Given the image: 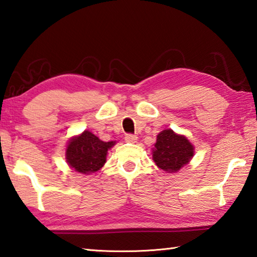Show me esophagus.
<instances>
[{
  "mask_svg": "<svg viewBox=\"0 0 257 257\" xmlns=\"http://www.w3.org/2000/svg\"><path fill=\"white\" fill-rule=\"evenodd\" d=\"M137 136L136 135H132V134H128V135H125V137H124V141L127 142V143H132V144H134V143H136L137 142Z\"/></svg>",
  "mask_w": 257,
  "mask_h": 257,
  "instance_id": "34e87169",
  "label": "esophagus"
}]
</instances>
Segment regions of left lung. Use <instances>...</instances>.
<instances>
[{"label": "left lung", "instance_id": "1", "mask_svg": "<svg viewBox=\"0 0 257 257\" xmlns=\"http://www.w3.org/2000/svg\"><path fill=\"white\" fill-rule=\"evenodd\" d=\"M194 156V146L182 135H177L171 129H165L156 137L153 149L155 164L163 171L178 172L188 164Z\"/></svg>", "mask_w": 257, "mask_h": 257}]
</instances>
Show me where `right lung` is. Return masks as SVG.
<instances>
[{
  "label": "right lung",
  "instance_id": "add662e5",
  "mask_svg": "<svg viewBox=\"0 0 257 257\" xmlns=\"http://www.w3.org/2000/svg\"><path fill=\"white\" fill-rule=\"evenodd\" d=\"M115 142H103L88 130L71 138L66 150L69 167L75 171L90 175L98 171L106 161L107 151Z\"/></svg>",
  "mask_w": 257,
  "mask_h": 257
}]
</instances>
